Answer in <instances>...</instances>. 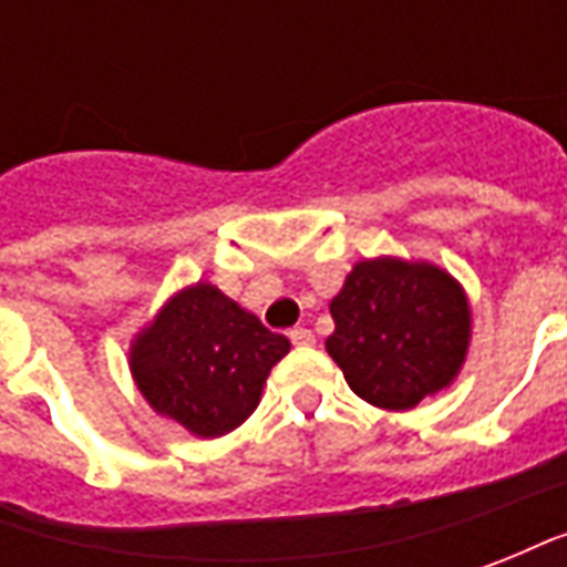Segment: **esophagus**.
Segmentation results:
<instances>
[{
    "label": "esophagus",
    "mask_w": 567,
    "mask_h": 567,
    "mask_svg": "<svg viewBox=\"0 0 567 567\" xmlns=\"http://www.w3.org/2000/svg\"><path fill=\"white\" fill-rule=\"evenodd\" d=\"M288 337H291V343H295V346H312V343H316V333L309 331V328H291V333H288Z\"/></svg>",
    "instance_id": "34e87169"
}]
</instances>
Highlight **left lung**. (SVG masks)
Segmentation results:
<instances>
[{
  "label": "left lung",
  "instance_id": "obj_1",
  "mask_svg": "<svg viewBox=\"0 0 567 567\" xmlns=\"http://www.w3.org/2000/svg\"><path fill=\"white\" fill-rule=\"evenodd\" d=\"M328 355L349 389L382 410H410L455 380L471 340L462 285L431 264L361 260L331 300Z\"/></svg>",
  "mask_w": 567,
  "mask_h": 567
}]
</instances>
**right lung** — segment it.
I'll use <instances>...</instances> for the list:
<instances>
[{"mask_svg": "<svg viewBox=\"0 0 567 567\" xmlns=\"http://www.w3.org/2000/svg\"><path fill=\"white\" fill-rule=\"evenodd\" d=\"M288 349V337L199 282L175 295L136 337L130 368L161 416L197 437H221L255 413L264 380Z\"/></svg>", "mask_w": 567, "mask_h": 567, "instance_id": "add662e5", "label": "right lung"}]
</instances>
